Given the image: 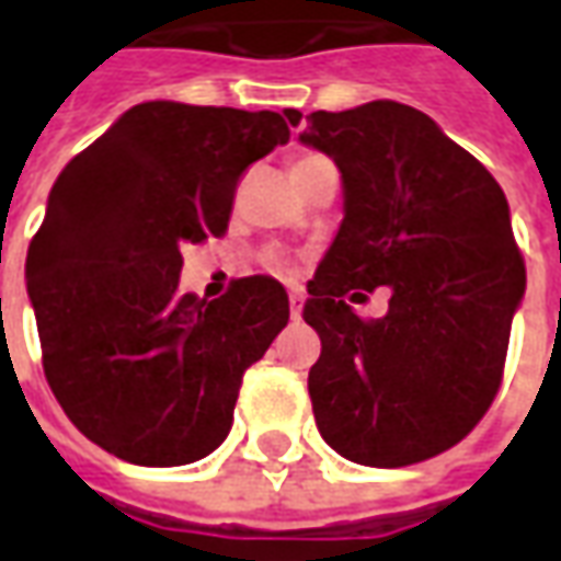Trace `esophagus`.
Masks as SVG:
<instances>
[{"label":"esophagus","mask_w":561,"mask_h":561,"mask_svg":"<svg viewBox=\"0 0 561 561\" xmlns=\"http://www.w3.org/2000/svg\"><path fill=\"white\" fill-rule=\"evenodd\" d=\"M304 304H306V294L304 291H291V294H288V306H291V318H294V321H300V316H304Z\"/></svg>","instance_id":"esophagus-1"}]
</instances>
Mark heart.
Wrapping results in <instances>:
<instances>
[{
	"instance_id": "obj_1",
	"label": "heart",
	"mask_w": 561,
	"mask_h": 561,
	"mask_svg": "<svg viewBox=\"0 0 561 561\" xmlns=\"http://www.w3.org/2000/svg\"><path fill=\"white\" fill-rule=\"evenodd\" d=\"M312 159H321V156H304V159H297L294 164H304V161H312Z\"/></svg>"
}]
</instances>
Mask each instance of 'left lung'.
<instances>
[{"instance_id": "obj_1", "label": "left lung", "mask_w": 561, "mask_h": 561, "mask_svg": "<svg viewBox=\"0 0 561 561\" xmlns=\"http://www.w3.org/2000/svg\"><path fill=\"white\" fill-rule=\"evenodd\" d=\"M300 144L342 173V225L304 306L321 336L309 369L321 438L376 469L435 457L490 409L526 294L505 192L430 116L388 99L309 114ZM381 284V319L344 304Z\"/></svg>"}]
</instances>
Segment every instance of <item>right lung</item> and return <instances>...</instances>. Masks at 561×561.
I'll list each match as a JSON object with an SVG mask.
<instances>
[{"label":"right lung","instance_id":"1","mask_svg":"<svg viewBox=\"0 0 561 561\" xmlns=\"http://www.w3.org/2000/svg\"><path fill=\"white\" fill-rule=\"evenodd\" d=\"M273 111L144 102L56 176L26 255L44 376L90 442L185 466L228 438L243 373L288 324L270 276L180 294L185 243L221 237L252 161L288 144Z\"/></svg>","mask_w":561,"mask_h":561}]
</instances>
